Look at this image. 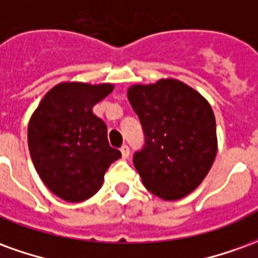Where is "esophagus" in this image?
<instances>
[{
	"label": "esophagus",
	"mask_w": 258,
	"mask_h": 258,
	"mask_svg": "<svg viewBox=\"0 0 258 258\" xmlns=\"http://www.w3.org/2000/svg\"><path fill=\"white\" fill-rule=\"evenodd\" d=\"M120 152H121V156H123V159H127V157L130 156V148L128 145H123L121 148H120Z\"/></svg>",
	"instance_id": "1"
}]
</instances>
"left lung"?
Returning a JSON list of instances; mask_svg holds the SVG:
<instances>
[{"instance_id":"left-lung-1","label":"left lung","mask_w":258,"mask_h":258,"mask_svg":"<svg viewBox=\"0 0 258 258\" xmlns=\"http://www.w3.org/2000/svg\"><path fill=\"white\" fill-rule=\"evenodd\" d=\"M128 101L144 131V145L133 162L146 189L164 200L190 194L217 155L216 118L209 102L177 80L133 85Z\"/></svg>"}]
</instances>
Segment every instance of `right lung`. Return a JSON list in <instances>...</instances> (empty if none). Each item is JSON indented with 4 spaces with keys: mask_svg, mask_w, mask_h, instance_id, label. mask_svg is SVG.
Here are the masks:
<instances>
[{
    "mask_svg": "<svg viewBox=\"0 0 258 258\" xmlns=\"http://www.w3.org/2000/svg\"><path fill=\"white\" fill-rule=\"evenodd\" d=\"M113 85L63 83L44 96L27 140L42 182L68 202H83L101 189L107 167L121 156L109 145L107 127L92 113Z\"/></svg>",
    "mask_w": 258,
    "mask_h": 258,
    "instance_id": "obj_1",
    "label": "right lung"
}]
</instances>
